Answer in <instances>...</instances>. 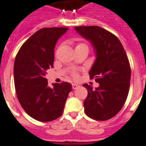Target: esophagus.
Masks as SVG:
<instances>
[{
  "label": "esophagus",
  "instance_id": "esophagus-1",
  "mask_svg": "<svg viewBox=\"0 0 146 146\" xmlns=\"http://www.w3.org/2000/svg\"><path fill=\"white\" fill-rule=\"evenodd\" d=\"M79 86H79V85H78V84H76V83H73V84H72V87H73V89H77V88Z\"/></svg>",
  "mask_w": 146,
  "mask_h": 146
}]
</instances>
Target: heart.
I'll return each instance as SVG.
<instances>
[{"instance_id":"1","label":"heart","mask_w":146,"mask_h":146,"mask_svg":"<svg viewBox=\"0 0 146 146\" xmlns=\"http://www.w3.org/2000/svg\"><path fill=\"white\" fill-rule=\"evenodd\" d=\"M81 45H86V44H83V43H80V44H78L77 46H81ZM73 75L74 76H76V73H73Z\"/></svg>"}]
</instances>
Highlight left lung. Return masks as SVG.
Segmentation results:
<instances>
[{
    "mask_svg": "<svg viewBox=\"0 0 146 146\" xmlns=\"http://www.w3.org/2000/svg\"><path fill=\"white\" fill-rule=\"evenodd\" d=\"M75 30L90 42L96 59L89 71L99 86L83 84L88 96L83 102L85 112L96 120H107L123 106L129 93L131 70L129 60L117 37L97 26H76Z\"/></svg>",
    "mask_w": 146,
    "mask_h": 146,
    "instance_id": "1",
    "label": "left lung"
}]
</instances>
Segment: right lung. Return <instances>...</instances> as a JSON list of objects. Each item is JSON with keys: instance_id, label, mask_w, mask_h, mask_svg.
Wrapping results in <instances>:
<instances>
[{"instance_id": "add662e5", "label": "right lung", "mask_w": 146, "mask_h": 146, "mask_svg": "<svg viewBox=\"0 0 146 146\" xmlns=\"http://www.w3.org/2000/svg\"><path fill=\"white\" fill-rule=\"evenodd\" d=\"M68 28H43L23 43L14 61L13 75L17 98L27 114L42 122H48L62 115L70 83L48 86L46 70L52 67L54 47Z\"/></svg>"}]
</instances>
